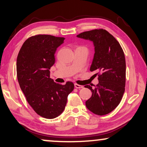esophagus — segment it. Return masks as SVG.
I'll return each instance as SVG.
<instances>
[{"label":"esophagus","instance_id":"1","mask_svg":"<svg viewBox=\"0 0 147 147\" xmlns=\"http://www.w3.org/2000/svg\"><path fill=\"white\" fill-rule=\"evenodd\" d=\"M74 86H75L76 88H78V89H80V88H83L84 86H80L78 84H74Z\"/></svg>","mask_w":147,"mask_h":147}]
</instances>
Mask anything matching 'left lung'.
Instances as JSON below:
<instances>
[{"label": "left lung", "mask_w": 147, "mask_h": 147, "mask_svg": "<svg viewBox=\"0 0 147 147\" xmlns=\"http://www.w3.org/2000/svg\"><path fill=\"white\" fill-rule=\"evenodd\" d=\"M78 37L93 42L95 53L90 71H97L99 83L94 88L85 86L92 92L86 102V107L97 115L107 114L121 101L126 83L125 56L120 43L106 30L85 31Z\"/></svg>", "instance_id": "obj_1"}]
</instances>
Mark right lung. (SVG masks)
<instances>
[{
    "label": "right lung",
    "instance_id": "obj_1",
    "mask_svg": "<svg viewBox=\"0 0 147 147\" xmlns=\"http://www.w3.org/2000/svg\"><path fill=\"white\" fill-rule=\"evenodd\" d=\"M64 39L50 35L32 36L24 42L17 56L20 88L34 111L47 119L63 112L67 96L74 88L71 82L61 85L50 78L49 69L55 62L54 55Z\"/></svg>",
    "mask_w": 147,
    "mask_h": 147
}]
</instances>
